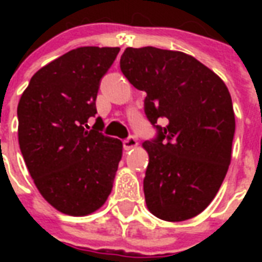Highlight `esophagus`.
I'll return each instance as SVG.
<instances>
[{"mask_svg":"<svg viewBox=\"0 0 262 262\" xmlns=\"http://www.w3.org/2000/svg\"><path fill=\"white\" fill-rule=\"evenodd\" d=\"M139 145L137 143V139H136L135 136H130V137H127L126 140H123V148L126 149V151H130L133 148H136Z\"/></svg>","mask_w":262,"mask_h":262,"instance_id":"1","label":"esophagus"}]
</instances>
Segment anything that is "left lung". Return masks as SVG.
I'll return each mask as SVG.
<instances>
[{
    "label": "left lung",
    "instance_id": "left-lung-1",
    "mask_svg": "<svg viewBox=\"0 0 262 262\" xmlns=\"http://www.w3.org/2000/svg\"><path fill=\"white\" fill-rule=\"evenodd\" d=\"M121 71L147 92L144 110L158 129L155 140L143 143L148 209L166 222L191 219L215 199L231 162L235 115L228 88L194 57L152 46L127 47Z\"/></svg>",
    "mask_w": 262,
    "mask_h": 262
}]
</instances>
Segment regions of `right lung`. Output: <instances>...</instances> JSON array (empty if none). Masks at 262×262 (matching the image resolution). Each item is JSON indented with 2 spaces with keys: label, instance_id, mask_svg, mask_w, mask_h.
<instances>
[{
  "label": "right lung",
  "instance_id": "1",
  "mask_svg": "<svg viewBox=\"0 0 262 262\" xmlns=\"http://www.w3.org/2000/svg\"><path fill=\"white\" fill-rule=\"evenodd\" d=\"M119 47H79L39 69L17 106L18 145L39 193L57 211L87 216L110 195L121 140L94 127L100 79Z\"/></svg>",
  "mask_w": 262,
  "mask_h": 262
}]
</instances>
